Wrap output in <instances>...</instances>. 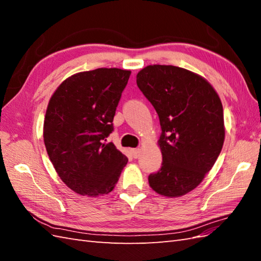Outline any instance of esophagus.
<instances>
[{"mask_svg":"<svg viewBox=\"0 0 261 261\" xmlns=\"http://www.w3.org/2000/svg\"><path fill=\"white\" fill-rule=\"evenodd\" d=\"M140 152H141V150L139 148H136V149H132L131 150V153H132V157L134 158H138L140 156Z\"/></svg>","mask_w":261,"mask_h":261,"instance_id":"obj_1","label":"esophagus"}]
</instances>
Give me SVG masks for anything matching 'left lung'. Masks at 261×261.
I'll return each mask as SVG.
<instances>
[{
	"label": "left lung",
	"mask_w": 261,
	"mask_h": 261,
	"mask_svg": "<svg viewBox=\"0 0 261 261\" xmlns=\"http://www.w3.org/2000/svg\"><path fill=\"white\" fill-rule=\"evenodd\" d=\"M137 85L159 116L162 167L148 177L160 195H185L203 180L222 150L223 108L207 81L170 65H150Z\"/></svg>",
	"instance_id": "8db88e82"
}]
</instances>
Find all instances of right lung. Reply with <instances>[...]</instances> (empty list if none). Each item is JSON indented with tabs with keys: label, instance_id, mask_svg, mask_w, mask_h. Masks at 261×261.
<instances>
[{
	"label": "right lung",
	"instance_id": "obj_1",
	"mask_svg": "<svg viewBox=\"0 0 261 261\" xmlns=\"http://www.w3.org/2000/svg\"><path fill=\"white\" fill-rule=\"evenodd\" d=\"M131 71L97 68L64 81L49 101L43 140L58 176L84 196L112 192L127 158L107 138Z\"/></svg>",
	"mask_w": 261,
	"mask_h": 261
}]
</instances>
